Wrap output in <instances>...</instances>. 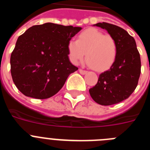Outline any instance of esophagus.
<instances>
[{"label": "esophagus", "instance_id": "esophagus-1", "mask_svg": "<svg viewBox=\"0 0 150 150\" xmlns=\"http://www.w3.org/2000/svg\"><path fill=\"white\" fill-rule=\"evenodd\" d=\"M79 72L81 74H83V75H84V74H86L87 73L86 71H84V70H83V69H79Z\"/></svg>", "mask_w": 150, "mask_h": 150}]
</instances>
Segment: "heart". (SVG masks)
Instances as JSON below:
<instances>
[{"label":"heart","instance_id":"obj_1","mask_svg":"<svg viewBox=\"0 0 150 150\" xmlns=\"http://www.w3.org/2000/svg\"><path fill=\"white\" fill-rule=\"evenodd\" d=\"M67 47L72 63L77 64L83 60L86 53L88 63L96 71L110 67L117 55V43L114 38L95 28L85 30L77 40L69 41Z\"/></svg>","mask_w":150,"mask_h":150}]
</instances>
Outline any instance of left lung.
<instances>
[{
    "instance_id": "1",
    "label": "left lung",
    "mask_w": 150,
    "mask_h": 150,
    "mask_svg": "<svg viewBox=\"0 0 150 150\" xmlns=\"http://www.w3.org/2000/svg\"><path fill=\"white\" fill-rule=\"evenodd\" d=\"M94 26L105 29L114 38L117 55L109 70L99 75L97 84L89 89L90 95L100 105L118 104L128 98L137 87L141 68L140 53L133 37L122 28L107 22Z\"/></svg>"
}]
</instances>
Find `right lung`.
<instances>
[{
	"label": "right lung",
	"instance_id": "1",
	"mask_svg": "<svg viewBox=\"0 0 150 150\" xmlns=\"http://www.w3.org/2000/svg\"><path fill=\"white\" fill-rule=\"evenodd\" d=\"M80 27L47 22L19 36L10 56L13 83L27 97L46 99L58 93L78 68L68 57V43Z\"/></svg>",
	"mask_w": 150,
	"mask_h": 150
}]
</instances>
